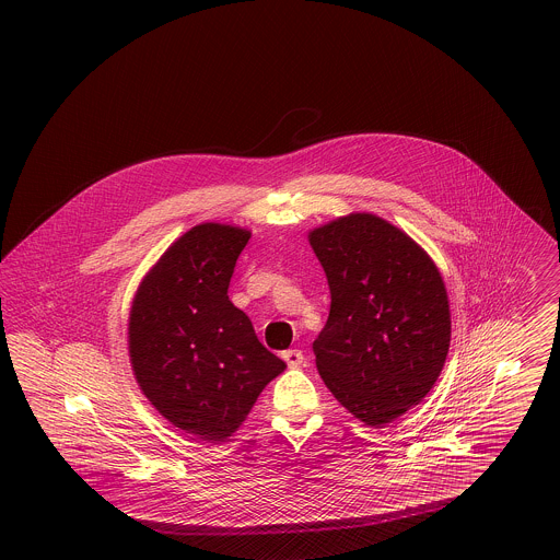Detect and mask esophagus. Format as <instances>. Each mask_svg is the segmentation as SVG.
Returning <instances> with one entry per match:
<instances>
[{"mask_svg": "<svg viewBox=\"0 0 560 560\" xmlns=\"http://www.w3.org/2000/svg\"><path fill=\"white\" fill-rule=\"evenodd\" d=\"M283 361L288 363V368L295 370V368H302V365H304V354H302V350L292 348V350H285V352H283Z\"/></svg>", "mask_w": 560, "mask_h": 560, "instance_id": "esophagus-1", "label": "esophagus"}]
</instances>
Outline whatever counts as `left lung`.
<instances>
[{
  "instance_id": "1",
  "label": "left lung",
  "mask_w": 560,
  "mask_h": 560,
  "mask_svg": "<svg viewBox=\"0 0 560 560\" xmlns=\"http://www.w3.org/2000/svg\"><path fill=\"white\" fill-rule=\"evenodd\" d=\"M331 306L313 342L342 407L382 428L427 397L445 365L452 313L427 252L388 220L354 212L308 233Z\"/></svg>"
}]
</instances>
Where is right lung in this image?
I'll use <instances>...</instances> for the list:
<instances>
[{"label": "right lung", "mask_w": 560, "mask_h": 560, "mask_svg": "<svg viewBox=\"0 0 560 560\" xmlns=\"http://www.w3.org/2000/svg\"><path fill=\"white\" fill-rule=\"evenodd\" d=\"M249 237L233 224L192 226L144 275L130 308L128 350L142 395L208 443L226 441L288 368L226 293Z\"/></svg>", "instance_id": "obj_1"}]
</instances>
